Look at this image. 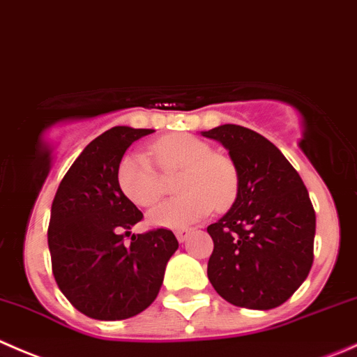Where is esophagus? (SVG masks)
Listing matches in <instances>:
<instances>
[{
    "label": "esophagus",
    "instance_id": "esophagus-1",
    "mask_svg": "<svg viewBox=\"0 0 357 357\" xmlns=\"http://www.w3.org/2000/svg\"><path fill=\"white\" fill-rule=\"evenodd\" d=\"M190 232H192L190 229H177V231H175V236H177V239L180 243H183L187 238H189Z\"/></svg>",
    "mask_w": 357,
    "mask_h": 357
}]
</instances>
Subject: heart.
Listing matches in <instances>:
<instances>
[{
	"mask_svg": "<svg viewBox=\"0 0 357 357\" xmlns=\"http://www.w3.org/2000/svg\"><path fill=\"white\" fill-rule=\"evenodd\" d=\"M153 154L165 170L183 168L177 180L182 196L154 208L147 220L161 229H185L211 210L229 206L236 196L238 177L232 163L192 135H172L158 140ZM121 192L137 206H153L161 197V178L144 151H130L116 172Z\"/></svg>",
	"mask_w": 357,
	"mask_h": 357,
	"instance_id": "obj_1",
	"label": "heart"
}]
</instances>
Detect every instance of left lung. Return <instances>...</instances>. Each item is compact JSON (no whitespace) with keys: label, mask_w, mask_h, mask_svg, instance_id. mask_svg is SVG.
I'll use <instances>...</instances> for the list:
<instances>
[{"label":"left lung","mask_w":357,"mask_h":357,"mask_svg":"<svg viewBox=\"0 0 357 357\" xmlns=\"http://www.w3.org/2000/svg\"><path fill=\"white\" fill-rule=\"evenodd\" d=\"M201 135L229 151L238 174L231 210L206 229L213 239L208 280L232 305L274 309L312 267L316 213L309 192L290 161L260 133L220 125Z\"/></svg>","instance_id":"left-lung-1"}]
</instances>
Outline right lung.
Masks as SVG:
<instances>
[{"mask_svg": "<svg viewBox=\"0 0 357 357\" xmlns=\"http://www.w3.org/2000/svg\"><path fill=\"white\" fill-rule=\"evenodd\" d=\"M154 130L114 126L91 140L67 170L52 203L48 248L60 291L84 316L119 321L154 302L178 241L168 229L132 234L142 211L116 178L123 154Z\"/></svg>", "mask_w": 357, "mask_h": 357, "instance_id": "right-lung-1", "label": "right lung"}]
</instances>
